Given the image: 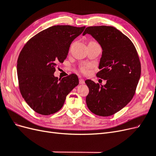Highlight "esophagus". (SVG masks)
<instances>
[{"mask_svg": "<svg viewBox=\"0 0 156 156\" xmlns=\"http://www.w3.org/2000/svg\"><path fill=\"white\" fill-rule=\"evenodd\" d=\"M79 83L81 84H84V80L83 79H80L79 80Z\"/></svg>", "mask_w": 156, "mask_h": 156, "instance_id": "1", "label": "esophagus"}]
</instances>
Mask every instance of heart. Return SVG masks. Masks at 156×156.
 <instances>
[{
    "label": "heart",
    "instance_id": "heart-1",
    "mask_svg": "<svg viewBox=\"0 0 156 156\" xmlns=\"http://www.w3.org/2000/svg\"><path fill=\"white\" fill-rule=\"evenodd\" d=\"M88 68V66H82L81 67V72H87V69Z\"/></svg>",
    "mask_w": 156,
    "mask_h": 156
}]
</instances>
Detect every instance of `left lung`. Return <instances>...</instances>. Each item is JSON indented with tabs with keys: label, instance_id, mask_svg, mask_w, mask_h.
Masks as SVG:
<instances>
[{
	"label": "left lung",
	"instance_id": "1",
	"mask_svg": "<svg viewBox=\"0 0 156 156\" xmlns=\"http://www.w3.org/2000/svg\"><path fill=\"white\" fill-rule=\"evenodd\" d=\"M86 34L101 47L100 71L97 76L107 81L100 85L86 80L89 88L87 105L94 114L111 116L126 106L134 96L141 72L139 56L131 41L115 27H89L83 35Z\"/></svg>",
	"mask_w": 156,
	"mask_h": 156
}]
</instances>
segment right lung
Wrapping results in <instances>:
<instances>
[{
    "label": "right lung",
    "mask_w": 156,
    "mask_h": 156,
    "mask_svg": "<svg viewBox=\"0 0 156 156\" xmlns=\"http://www.w3.org/2000/svg\"><path fill=\"white\" fill-rule=\"evenodd\" d=\"M85 27L56 25L28 41L19 55L17 72L23 98L33 110L49 115L62 107L66 98L79 84L77 75L55 77L58 63L66 58L72 42Z\"/></svg>",
    "instance_id": "obj_1"
}]
</instances>
